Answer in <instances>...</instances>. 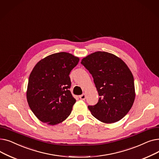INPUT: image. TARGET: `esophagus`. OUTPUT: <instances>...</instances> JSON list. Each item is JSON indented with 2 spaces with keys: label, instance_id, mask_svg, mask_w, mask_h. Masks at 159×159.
<instances>
[{
  "label": "esophagus",
  "instance_id": "obj_1",
  "mask_svg": "<svg viewBox=\"0 0 159 159\" xmlns=\"http://www.w3.org/2000/svg\"><path fill=\"white\" fill-rule=\"evenodd\" d=\"M86 95L85 93H83L82 95H80L79 96V98L81 99V100H85L86 99Z\"/></svg>",
  "mask_w": 159,
  "mask_h": 159
}]
</instances>
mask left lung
Returning <instances> with one entry per match:
<instances>
[{
	"label": "left lung",
	"mask_w": 159,
	"mask_h": 159,
	"mask_svg": "<svg viewBox=\"0 0 159 159\" xmlns=\"http://www.w3.org/2000/svg\"><path fill=\"white\" fill-rule=\"evenodd\" d=\"M81 64L92 75L100 96L96 105L88 106L91 113L106 124L121 120L135 98L134 79L128 66L120 58L106 52L91 53Z\"/></svg>",
	"instance_id": "left-lung-1"
}]
</instances>
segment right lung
Masks as SVG:
<instances>
[{
  "label": "right lung",
  "mask_w": 159,
  "mask_h": 159,
  "mask_svg": "<svg viewBox=\"0 0 159 159\" xmlns=\"http://www.w3.org/2000/svg\"><path fill=\"white\" fill-rule=\"evenodd\" d=\"M79 62V57L60 52L46 57L33 68L26 98L30 109L41 122L53 126L71 114L76 100L69 89V75Z\"/></svg>",
  "instance_id": "obj_1"
}]
</instances>
